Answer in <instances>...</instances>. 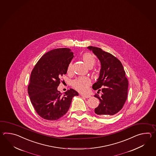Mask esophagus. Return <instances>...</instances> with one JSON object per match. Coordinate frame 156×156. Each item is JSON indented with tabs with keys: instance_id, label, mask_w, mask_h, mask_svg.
Wrapping results in <instances>:
<instances>
[{
	"instance_id": "obj_1",
	"label": "esophagus",
	"mask_w": 156,
	"mask_h": 156,
	"mask_svg": "<svg viewBox=\"0 0 156 156\" xmlns=\"http://www.w3.org/2000/svg\"><path fill=\"white\" fill-rule=\"evenodd\" d=\"M81 95L83 97V98H90V96L89 95H83V94H82Z\"/></svg>"
}]
</instances>
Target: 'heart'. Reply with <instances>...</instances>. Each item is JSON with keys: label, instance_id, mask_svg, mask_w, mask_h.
Here are the masks:
<instances>
[{"label": "heart", "instance_id": "1", "mask_svg": "<svg viewBox=\"0 0 156 156\" xmlns=\"http://www.w3.org/2000/svg\"><path fill=\"white\" fill-rule=\"evenodd\" d=\"M82 59L86 65L89 67H92L95 63V58L92 54L90 53H83ZM73 63H70L67 67V72L70 73L72 71ZM91 81L87 77H80L74 80L72 82V86L73 88L80 93H86L89 89Z\"/></svg>", "mask_w": 156, "mask_h": 156}]
</instances>
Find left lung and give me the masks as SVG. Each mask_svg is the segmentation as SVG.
I'll return each mask as SVG.
<instances>
[{"label": "left lung", "instance_id": "obj_1", "mask_svg": "<svg viewBox=\"0 0 156 156\" xmlns=\"http://www.w3.org/2000/svg\"><path fill=\"white\" fill-rule=\"evenodd\" d=\"M87 48L96 55L101 65L99 77L93 85L98 93L102 87L103 93L101 97L94 95L100 101L95 113L101 116H112L123 108L127 99L128 81L126 72L121 62L112 54L98 47Z\"/></svg>", "mask_w": 156, "mask_h": 156}]
</instances>
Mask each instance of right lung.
Segmentation results:
<instances>
[{
  "label": "right lung",
  "mask_w": 156,
  "mask_h": 156,
  "mask_svg": "<svg viewBox=\"0 0 156 156\" xmlns=\"http://www.w3.org/2000/svg\"><path fill=\"white\" fill-rule=\"evenodd\" d=\"M73 57L70 48L51 50L42 56L31 73L28 93L34 109L44 119H60L69 109L73 96L79 95L73 89L63 95L57 90L60 77L66 74Z\"/></svg>",
  "instance_id": "right-lung-1"
}]
</instances>
